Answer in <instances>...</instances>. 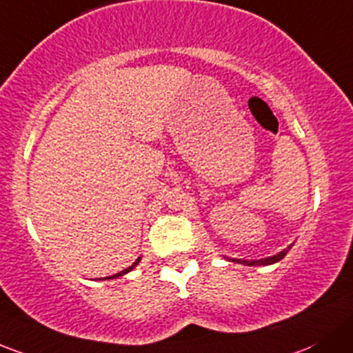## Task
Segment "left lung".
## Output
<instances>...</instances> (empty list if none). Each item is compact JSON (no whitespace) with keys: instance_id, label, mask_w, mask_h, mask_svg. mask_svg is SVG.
<instances>
[{"instance_id":"1","label":"left lung","mask_w":353,"mask_h":353,"mask_svg":"<svg viewBox=\"0 0 353 353\" xmlns=\"http://www.w3.org/2000/svg\"><path fill=\"white\" fill-rule=\"evenodd\" d=\"M292 247V245H291ZM291 247H288L285 250L279 252L277 255H274V257H269V259H261V261H240V259H232V262H239V264H245V265H269V264H276V262H279L281 259L285 257V254H288L289 250H291Z\"/></svg>"}]
</instances>
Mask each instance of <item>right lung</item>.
Here are the masks:
<instances>
[{"instance_id":"obj_1","label":"right lung","mask_w":353,"mask_h":353,"mask_svg":"<svg viewBox=\"0 0 353 353\" xmlns=\"http://www.w3.org/2000/svg\"><path fill=\"white\" fill-rule=\"evenodd\" d=\"M139 262H140V259H137V261H135V262H133V264H132V265H130V267H127V269H125V270H121V272H120V274H114V276H111V277H106V279H114V277H120V276H123V274H127V272H130V270H132V269H133V267H135L137 264H139Z\"/></svg>"}]
</instances>
